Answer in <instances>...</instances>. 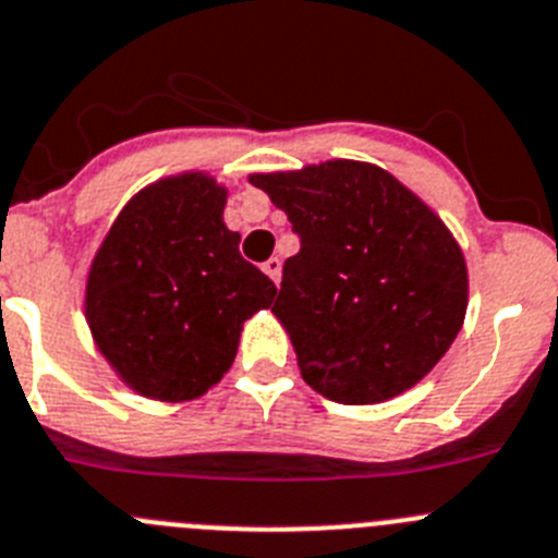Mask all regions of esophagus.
<instances>
[{
	"instance_id": "esophagus-1",
	"label": "esophagus",
	"mask_w": 558,
	"mask_h": 558,
	"mask_svg": "<svg viewBox=\"0 0 558 558\" xmlns=\"http://www.w3.org/2000/svg\"><path fill=\"white\" fill-rule=\"evenodd\" d=\"M264 272H267L269 278L275 280V283H278V280H280V260L278 258H269L267 264H264Z\"/></svg>"
}]
</instances>
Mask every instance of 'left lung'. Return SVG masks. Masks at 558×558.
<instances>
[{"label":"left lung","mask_w":558,"mask_h":558,"mask_svg":"<svg viewBox=\"0 0 558 558\" xmlns=\"http://www.w3.org/2000/svg\"><path fill=\"white\" fill-rule=\"evenodd\" d=\"M250 183L300 235L272 314L305 384L344 405L420 384L459 336L470 294L464 253L439 214L366 160L255 172Z\"/></svg>","instance_id":"1"}]
</instances>
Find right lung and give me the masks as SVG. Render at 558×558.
Masks as SVG:
<instances>
[{
    "label": "right lung",
    "instance_id": "right-lung-1",
    "mask_svg": "<svg viewBox=\"0 0 558 558\" xmlns=\"http://www.w3.org/2000/svg\"><path fill=\"white\" fill-rule=\"evenodd\" d=\"M225 205L228 189L208 172L169 174L128 199L94 253L85 323L142 398H203L233 364L244 323L278 294L239 253Z\"/></svg>",
    "mask_w": 558,
    "mask_h": 558
}]
</instances>
